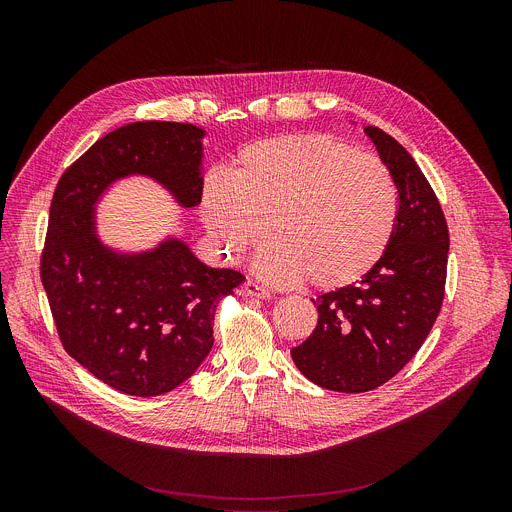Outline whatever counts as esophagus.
I'll use <instances>...</instances> for the list:
<instances>
[{
	"mask_svg": "<svg viewBox=\"0 0 512 512\" xmlns=\"http://www.w3.org/2000/svg\"><path fill=\"white\" fill-rule=\"evenodd\" d=\"M243 291L247 296H253V298H269L271 296V291L267 289V287H263V285H259V283H255V281H251V279H247L245 283H243Z\"/></svg>",
	"mask_w": 512,
	"mask_h": 512,
	"instance_id": "1",
	"label": "esophagus"
}]
</instances>
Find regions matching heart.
<instances>
[{"instance_id":"b5f03b06","label":"heart","mask_w":512,"mask_h":512,"mask_svg":"<svg viewBox=\"0 0 512 512\" xmlns=\"http://www.w3.org/2000/svg\"><path fill=\"white\" fill-rule=\"evenodd\" d=\"M202 221L229 261L269 235L257 273L281 287L310 277L318 289L360 281L385 255L397 223V188L373 154L326 133H283L247 143L229 176L202 184Z\"/></svg>"}]
</instances>
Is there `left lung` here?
<instances>
[{"label": "left lung", "mask_w": 512, "mask_h": 512, "mask_svg": "<svg viewBox=\"0 0 512 512\" xmlns=\"http://www.w3.org/2000/svg\"><path fill=\"white\" fill-rule=\"evenodd\" d=\"M399 194L397 223L383 259L356 285L320 296L318 324L291 348L300 373L338 393L373 391L415 356L442 310L450 233L427 178L403 145L364 127Z\"/></svg>", "instance_id": "8db88e82"}]
</instances>
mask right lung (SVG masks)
I'll return each mask as SVG.
<instances>
[{
  "mask_svg": "<svg viewBox=\"0 0 512 512\" xmlns=\"http://www.w3.org/2000/svg\"><path fill=\"white\" fill-rule=\"evenodd\" d=\"M204 129L137 121L99 141L60 176L40 255V277L64 350L105 385L135 397L182 385L212 348L218 302L243 273L212 269L186 243L119 255L97 239L95 202L131 174L164 184L190 208L202 198Z\"/></svg>",
  "mask_w": 512,
  "mask_h": 512,
  "instance_id": "obj_1",
  "label": "right lung"
}]
</instances>
